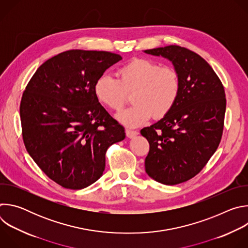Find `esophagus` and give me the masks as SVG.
I'll return each instance as SVG.
<instances>
[{"mask_svg": "<svg viewBox=\"0 0 248 248\" xmlns=\"http://www.w3.org/2000/svg\"><path fill=\"white\" fill-rule=\"evenodd\" d=\"M125 134H126V136H127L128 138H133V137H135V136L138 134V131L126 129V130H125Z\"/></svg>", "mask_w": 248, "mask_h": 248, "instance_id": "1", "label": "esophagus"}]
</instances>
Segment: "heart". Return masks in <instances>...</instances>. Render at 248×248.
I'll return each instance as SVG.
<instances>
[{
	"instance_id": "obj_1",
	"label": "heart",
	"mask_w": 248,
	"mask_h": 248,
	"mask_svg": "<svg viewBox=\"0 0 248 248\" xmlns=\"http://www.w3.org/2000/svg\"><path fill=\"white\" fill-rule=\"evenodd\" d=\"M116 79L100 76L94 83V94L106 107L120 111L133 94L132 107L117 115V120L127 127H137L152 116L162 118L169 114L181 92V79L172 67L161 65L151 60L135 59L122 66Z\"/></svg>"
}]
</instances>
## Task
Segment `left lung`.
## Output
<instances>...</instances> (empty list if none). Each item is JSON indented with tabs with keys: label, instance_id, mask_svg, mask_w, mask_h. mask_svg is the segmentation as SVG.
I'll list each match as a JSON object with an SVG mask.
<instances>
[{
	"label": "left lung",
	"instance_id": "left-lung-1",
	"mask_svg": "<svg viewBox=\"0 0 248 248\" xmlns=\"http://www.w3.org/2000/svg\"><path fill=\"white\" fill-rule=\"evenodd\" d=\"M169 60L181 79L171 111L141 129L149 142L145 170L154 181L174 186L196 175L222 138L226 112L224 86L211 65L196 53L175 45L145 50Z\"/></svg>",
	"mask_w": 248,
	"mask_h": 248
}]
</instances>
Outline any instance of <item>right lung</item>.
Masks as SVG:
<instances>
[{
    "mask_svg": "<svg viewBox=\"0 0 248 248\" xmlns=\"http://www.w3.org/2000/svg\"><path fill=\"white\" fill-rule=\"evenodd\" d=\"M123 58L105 51L69 50L42 63L20 102L25 148L49 178L82 189L103 174L106 151L125 138L104 109L94 83Z\"/></svg>",
    "mask_w": 248,
    "mask_h": 248,
    "instance_id": "obj_1",
    "label": "right lung"
}]
</instances>
